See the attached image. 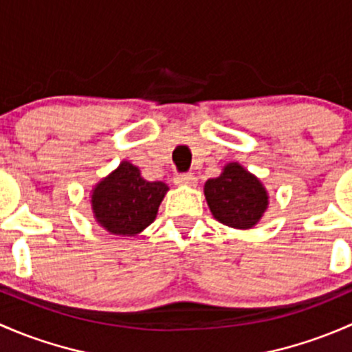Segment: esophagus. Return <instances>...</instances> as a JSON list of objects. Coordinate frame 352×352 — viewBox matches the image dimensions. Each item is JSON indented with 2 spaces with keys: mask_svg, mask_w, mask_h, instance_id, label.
Masks as SVG:
<instances>
[{
  "mask_svg": "<svg viewBox=\"0 0 352 352\" xmlns=\"http://www.w3.org/2000/svg\"><path fill=\"white\" fill-rule=\"evenodd\" d=\"M175 183L181 184V186H195L197 184V177L193 173H184V175H177L175 177Z\"/></svg>",
  "mask_w": 352,
  "mask_h": 352,
  "instance_id": "1",
  "label": "esophagus"
}]
</instances>
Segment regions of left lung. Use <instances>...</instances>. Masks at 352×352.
I'll use <instances>...</instances> for the list:
<instances>
[{
  "label": "left lung",
  "mask_w": 352,
  "mask_h": 352,
  "mask_svg": "<svg viewBox=\"0 0 352 352\" xmlns=\"http://www.w3.org/2000/svg\"><path fill=\"white\" fill-rule=\"evenodd\" d=\"M205 198L212 215L234 229H252L270 203L263 183L239 162H229L222 175L206 181Z\"/></svg>",
  "instance_id": "1"
}]
</instances>
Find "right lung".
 Listing matches in <instances>:
<instances>
[{"label":"right lung","instance_id":"1","mask_svg":"<svg viewBox=\"0 0 352 352\" xmlns=\"http://www.w3.org/2000/svg\"><path fill=\"white\" fill-rule=\"evenodd\" d=\"M168 190L166 183L144 179L137 166L122 161L113 173L93 188V215L110 234H140L155 220Z\"/></svg>","mask_w":352,"mask_h":352}]
</instances>
